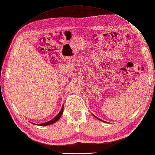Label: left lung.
Instances as JSON below:
<instances>
[{"label": "left lung", "instance_id": "1", "mask_svg": "<svg viewBox=\"0 0 155 155\" xmlns=\"http://www.w3.org/2000/svg\"><path fill=\"white\" fill-rule=\"evenodd\" d=\"M93 116H95V118H97V119H98V120H101V121H102V122H104V121H103V120H101V119H99V118H97V116H95V115H94V114H93Z\"/></svg>", "mask_w": 155, "mask_h": 155}]
</instances>
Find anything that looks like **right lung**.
<instances>
[{"mask_svg":"<svg viewBox=\"0 0 155 155\" xmlns=\"http://www.w3.org/2000/svg\"><path fill=\"white\" fill-rule=\"evenodd\" d=\"M63 110H64V104H63V106H62V109H61V110H60V112L58 114V115L56 116H55L53 119H52L51 120H50V121L47 122L43 123V124H37V126H44L51 125V124H52L55 123L56 121H58V120L60 118V117H61V116H62V113H63ZM33 124H35L34 123H33Z\"/></svg>","mask_w":155,"mask_h":155,"instance_id":"right-lung-1","label":"right lung"}]
</instances>
